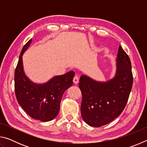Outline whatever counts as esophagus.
I'll list each match as a JSON object with an SVG mask.
<instances>
[{
  "mask_svg": "<svg viewBox=\"0 0 147 147\" xmlns=\"http://www.w3.org/2000/svg\"><path fill=\"white\" fill-rule=\"evenodd\" d=\"M79 82V78L78 75H75L73 78V82L74 84H78Z\"/></svg>",
  "mask_w": 147,
  "mask_h": 147,
  "instance_id": "obj_1",
  "label": "esophagus"
}]
</instances>
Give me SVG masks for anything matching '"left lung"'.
Returning a JSON list of instances; mask_svg holds the SVG:
<instances>
[{
	"mask_svg": "<svg viewBox=\"0 0 147 147\" xmlns=\"http://www.w3.org/2000/svg\"><path fill=\"white\" fill-rule=\"evenodd\" d=\"M116 73L112 79L98 82L83 74L78 84L82 94L81 115L93 127L106 125L120 115L127 103L133 84L130 59L119 46Z\"/></svg>",
	"mask_w": 147,
	"mask_h": 147,
	"instance_id": "8db88e82",
	"label": "left lung"
}]
</instances>
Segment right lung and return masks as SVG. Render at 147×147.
I'll return each mask as SVG.
<instances>
[{"instance_id":"obj_1","label":"right lung","mask_w":147,"mask_h":147,"mask_svg":"<svg viewBox=\"0 0 147 147\" xmlns=\"http://www.w3.org/2000/svg\"><path fill=\"white\" fill-rule=\"evenodd\" d=\"M32 41L30 39L21 52L15 71V91L19 105L29 116L48 122L58 115L63 94L73 84L74 72L55 76L46 83H34L24 73L22 58Z\"/></svg>"}]
</instances>
